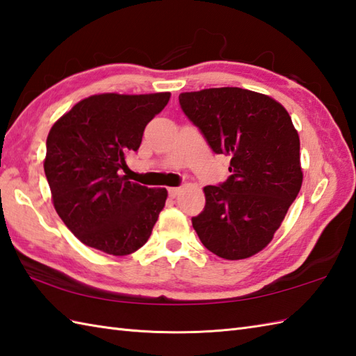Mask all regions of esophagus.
Returning <instances> with one entry per match:
<instances>
[{
    "label": "esophagus",
    "mask_w": 356,
    "mask_h": 356,
    "mask_svg": "<svg viewBox=\"0 0 356 356\" xmlns=\"http://www.w3.org/2000/svg\"><path fill=\"white\" fill-rule=\"evenodd\" d=\"M180 193V188L179 186H174V188H168V194L170 197H176V195Z\"/></svg>",
    "instance_id": "34e87169"
}]
</instances>
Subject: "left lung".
Wrapping results in <instances>:
<instances>
[{"instance_id":"obj_1","label":"left lung","mask_w":356,"mask_h":356,"mask_svg":"<svg viewBox=\"0 0 356 356\" xmlns=\"http://www.w3.org/2000/svg\"><path fill=\"white\" fill-rule=\"evenodd\" d=\"M179 104L211 149L231 157V176L203 188L193 228L213 254L248 259L268 246L300 193L298 133L282 104L251 90L207 88L182 93Z\"/></svg>"}]
</instances>
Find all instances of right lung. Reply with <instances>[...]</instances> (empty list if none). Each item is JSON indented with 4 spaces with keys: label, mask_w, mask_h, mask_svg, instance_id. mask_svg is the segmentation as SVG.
I'll use <instances>...</instances> for the list:
<instances>
[{
    "label": "right lung",
    "mask_w": 356,
    "mask_h": 356,
    "mask_svg": "<svg viewBox=\"0 0 356 356\" xmlns=\"http://www.w3.org/2000/svg\"><path fill=\"white\" fill-rule=\"evenodd\" d=\"M170 97L95 95L51 127L44 172L58 216L84 245L128 255L147 243L168 193L130 182L122 170Z\"/></svg>",
    "instance_id": "obj_1"
}]
</instances>
